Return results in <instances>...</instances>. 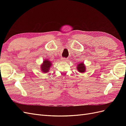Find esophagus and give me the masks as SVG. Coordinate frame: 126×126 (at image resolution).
<instances>
[{"mask_svg":"<svg viewBox=\"0 0 126 126\" xmlns=\"http://www.w3.org/2000/svg\"><path fill=\"white\" fill-rule=\"evenodd\" d=\"M62 60L63 61V62H68V59L67 58H63L62 59Z\"/></svg>","mask_w":126,"mask_h":126,"instance_id":"obj_1","label":"esophagus"}]
</instances>
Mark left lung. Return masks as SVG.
<instances>
[{"instance_id":"obj_1","label":"left lung","mask_w":126,"mask_h":126,"mask_svg":"<svg viewBox=\"0 0 126 126\" xmlns=\"http://www.w3.org/2000/svg\"><path fill=\"white\" fill-rule=\"evenodd\" d=\"M77 69L79 72H80V73H83V72H85L86 71V66H85L84 63H80L79 64H78Z\"/></svg>"}]
</instances>
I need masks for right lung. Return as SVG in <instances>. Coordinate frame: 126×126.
I'll use <instances>...</instances> for the list:
<instances>
[{"mask_svg":"<svg viewBox=\"0 0 126 126\" xmlns=\"http://www.w3.org/2000/svg\"><path fill=\"white\" fill-rule=\"evenodd\" d=\"M51 62L48 59H45L43 64L40 66L41 71H43L44 73H47L50 69V67L51 66Z\"/></svg>","mask_w":126,"mask_h":126,"instance_id":"obj_1","label":"right lung"}]
</instances>
